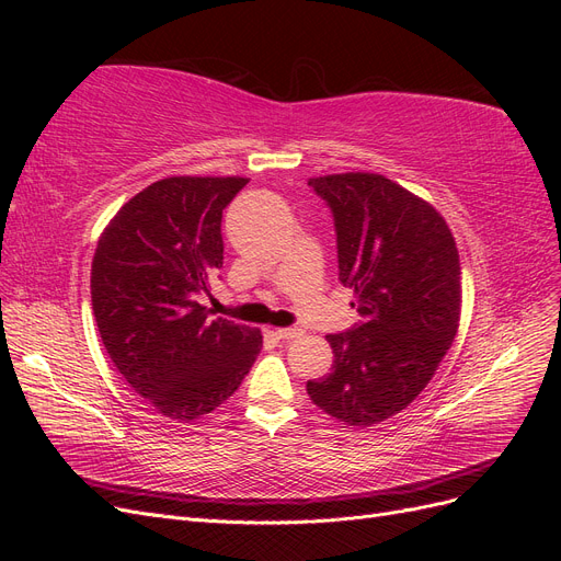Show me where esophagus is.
Returning <instances> with one entry per match:
<instances>
[{
	"instance_id": "obj_1",
	"label": "esophagus",
	"mask_w": 561,
	"mask_h": 561,
	"mask_svg": "<svg viewBox=\"0 0 561 561\" xmlns=\"http://www.w3.org/2000/svg\"><path fill=\"white\" fill-rule=\"evenodd\" d=\"M301 334L299 328H278L276 330V336L278 339H285V342H290V339H297Z\"/></svg>"
}]
</instances>
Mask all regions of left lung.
I'll return each instance as SVG.
<instances>
[{
	"instance_id": "left-lung-1",
	"label": "left lung",
	"mask_w": 561,
	"mask_h": 561,
	"mask_svg": "<svg viewBox=\"0 0 561 561\" xmlns=\"http://www.w3.org/2000/svg\"><path fill=\"white\" fill-rule=\"evenodd\" d=\"M334 219L339 280L360 320L328 334L325 379L313 404L348 426L402 412L451 346L461 316V264L447 222L426 201L375 173L311 178Z\"/></svg>"
}]
</instances>
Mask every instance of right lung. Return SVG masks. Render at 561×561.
Returning a JSON list of instances; mask_svg holds the SVG:
<instances>
[{
    "instance_id": "add662e5",
    "label": "right lung",
    "mask_w": 561,
    "mask_h": 561,
    "mask_svg": "<svg viewBox=\"0 0 561 561\" xmlns=\"http://www.w3.org/2000/svg\"><path fill=\"white\" fill-rule=\"evenodd\" d=\"M245 184L159 180L114 215L95 248L91 299L110 358L135 393L180 423L222 404L262 351L260 330L198 304L225 262L222 210Z\"/></svg>"
}]
</instances>
